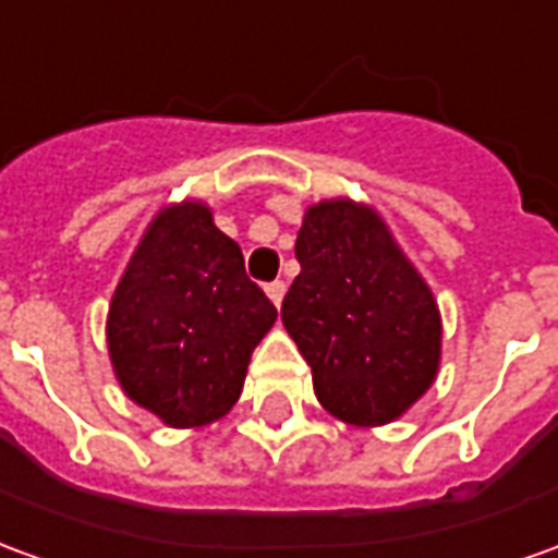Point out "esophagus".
Here are the masks:
<instances>
[{
  "instance_id": "1",
  "label": "esophagus",
  "mask_w": 558,
  "mask_h": 558,
  "mask_svg": "<svg viewBox=\"0 0 558 558\" xmlns=\"http://www.w3.org/2000/svg\"><path fill=\"white\" fill-rule=\"evenodd\" d=\"M283 292H287V283H283V280H271V283L266 287V295L275 302V305L283 302Z\"/></svg>"
}]
</instances>
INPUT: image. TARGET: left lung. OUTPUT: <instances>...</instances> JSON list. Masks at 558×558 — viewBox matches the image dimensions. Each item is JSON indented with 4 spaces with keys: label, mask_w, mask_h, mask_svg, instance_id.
Instances as JSON below:
<instances>
[{
    "label": "left lung",
    "mask_w": 558,
    "mask_h": 558,
    "mask_svg": "<svg viewBox=\"0 0 558 558\" xmlns=\"http://www.w3.org/2000/svg\"><path fill=\"white\" fill-rule=\"evenodd\" d=\"M299 278L280 307L319 404L350 426L399 420L441 362L438 302L380 214L350 198L311 205L295 239Z\"/></svg>",
    "instance_id": "obj_1"
}]
</instances>
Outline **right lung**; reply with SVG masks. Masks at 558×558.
<instances>
[{"label": "right lung", "mask_w": 558, "mask_h": 558, "mask_svg": "<svg viewBox=\"0 0 558 558\" xmlns=\"http://www.w3.org/2000/svg\"><path fill=\"white\" fill-rule=\"evenodd\" d=\"M278 319L208 205L154 217L108 307V353L135 404L166 426L198 428L239 401L253 347Z\"/></svg>", "instance_id": "obj_1"}]
</instances>
